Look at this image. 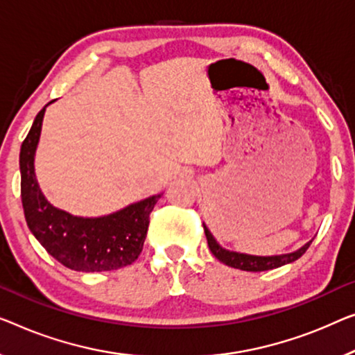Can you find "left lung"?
Here are the masks:
<instances>
[{"label":"left lung","mask_w":355,"mask_h":355,"mask_svg":"<svg viewBox=\"0 0 355 355\" xmlns=\"http://www.w3.org/2000/svg\"><path fill=\"white\" fill-rule=\"evenodd\" d=\"M204 231H205V237H207L210 252L214 253V257L216 258V260L228 264V266H231V268L242 269V271H252V272L268 271V269H274V268L284 266V264L293 263L298 260V258L303 255L306 250H308L311 242H313V241H309L308 244H304L303 247L292 253H282V255H272V257H258V255H248V253L226 250V248H223L218 244V242H216V239L211 236V232L209 231V228L205 225H204Z\"/></svg>","instance_id":"left-lung-1"}]
</instances>
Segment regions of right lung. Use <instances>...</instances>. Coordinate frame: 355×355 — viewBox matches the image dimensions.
<instances>
[{"label": "right lung", "instance_id": "obj_1", "mask_svg": "<svg viewBox=\"0 0 355 355\" xmlns=\"http://www.w3.org/2000/svg\"><path fill=\"white\" fill-rule=\"evenodd\" d=\"M47 105L36 114L20 148V194L31 234L51 257L73 271H113L132 264L144 248L150 214L161 194L94 218L54 207L41 193L35 175V155Z\"/></svg>", "mask_w": 355, "mask_h": 355}]
</instances>
